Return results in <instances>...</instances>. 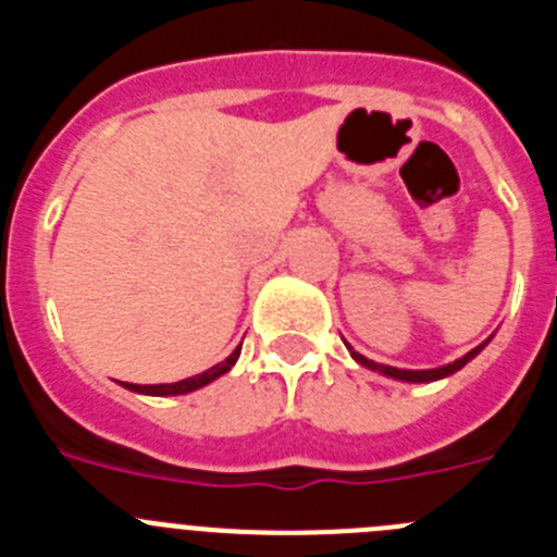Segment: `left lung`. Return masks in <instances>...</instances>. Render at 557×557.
Instances as JSON below:
<instances>
[{
    "mask_svg": "<svg viewBox=\"0 0 557 557\" xmlns=\"http://www.w3.org/2000/svg\"><path fill=\"white\" fill-rule=\"evenodd\" d=\"M485 343H488V339H485ZM485 343H482V346H476V348H471V351L466 354V357L455 359V362H449V366H444V368H430V371H405V368L379 366V362H373V359L362 357V354H357V351H351V357L357 359L359 366L371 368V371L385 373V376H391V379H398V382H435V379L451 376V373H455V371H460V368L466 366V362H471V359H474L476 354H480L482 348H485Z\"/></svg>",
    "mask_w": 557,
    "mask_h": 557,
    "instance_id": "obj_1",
    "label": "left lung"
}]
</instances>
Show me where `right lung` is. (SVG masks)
I'll list each match as a JSON object with an SVG mask.
<instances>
[{
	"instance_id": "1",
	"label": "right lung",
	"mask_w": 557,
	"mask_h": 557,
	"mask_svg": "<svg viewBox=\"0 0 557 557\" xmlns=\"http://www.w3.org/2000/svg\"><path fill=\"white\" fill-rule=\"evenodd\" d=\"M239 348H243V346H236L234 354H231L228 359H223V362H218V366H211L209 371L198 373V376L181 379V382H172V385H131V382H122V385H125L127 391H133V393H145V396H184V393H191V391H198V387H206L209 382H214V379H220L223 373H228L231 368H234L236 359H239Z\"/></svg>"
}]
</instances>
